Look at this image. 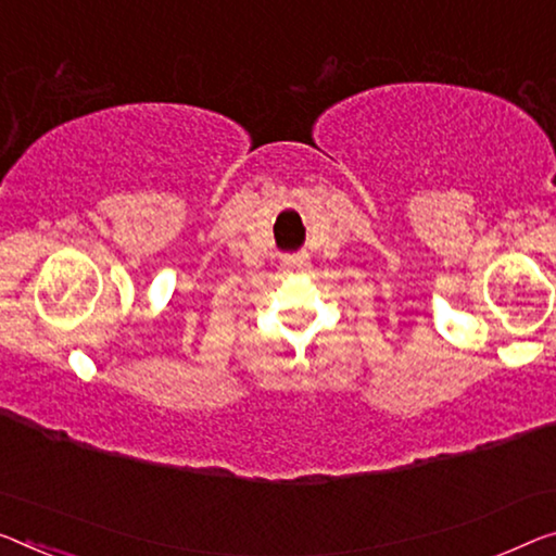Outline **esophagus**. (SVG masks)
<instances>
[{"label": "esophagus", "mask_w": 556, "mask_h": 556, "mask_svg": "<svg viewBox=\"0 0 556 556\" xmlns=\"http://www.w3.org/2000/svg\"><path fill=\"white\" fill-rule=\"evenodd\" d=\"M283 266H286L288 270L305 273L307 268H311V255H307L305 251H301V253H293V255H286Z\"/></svg>", "instance_id": "34e87169"}]
</instances>
